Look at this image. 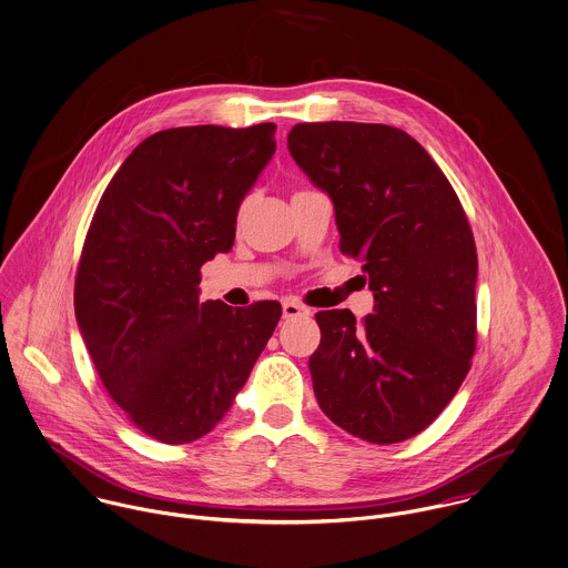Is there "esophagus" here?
<instances>
[{
    "instance_id": "esophagus-1",
    "label": "esophagus",
    "mask_w": 568,
    "mask_h": 568,
    "mask_svg": "<svg viewBox=\"0 0 568 568\" xmlns=\"http://www.w3.org/2000/svg\"><path fill=\"white\" fill-rule=\"evenodd\" d=\"M312 312L303 305H298L296 301H285L283 303V317L285 320H292V317H301V315H310Z\"/></svg>"
}]
</instances>
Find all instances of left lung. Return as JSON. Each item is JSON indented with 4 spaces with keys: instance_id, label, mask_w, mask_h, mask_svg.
<instances>
[{
    "instance_id": "8db88e82",
    "label": "left lung",
    "mask_w": 568,
    "mask_h": 568,
    "mask_svg": "<svg viewBox=\"0 0 568 568\" xmlns=\"http://www.w3.org/2000/svg\"><path fill=\"white\" fill-rule=\"evenodd\" d=\"M287 148L335 204L339 251L359 258L375 314L317 312L310 357L320 409L344 432L394 444L425 432L470 371L477 248L446 176L400 128L296 124Z\"/></svg>"
}]
</instances>
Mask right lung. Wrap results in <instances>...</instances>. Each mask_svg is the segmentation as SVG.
<instances>
[{"mask_svg":"<svg viewBox=\"0 0 568 568\" xmlns=\"http://www.w3.org/2000/svg\"><path fill=\"white\" fill-rule=\"evenodd\" d=\"M274 124L183 126L143 139L93 213L73 310L128 420L163 444L206 436L231 409L281 305L200 303V267L235 242L237 211L276 150Z\"/></svg>","mask_w":568,"mask_h":568,"instance_id":"right-lung-1","label":"right lung"}]
</instances>
